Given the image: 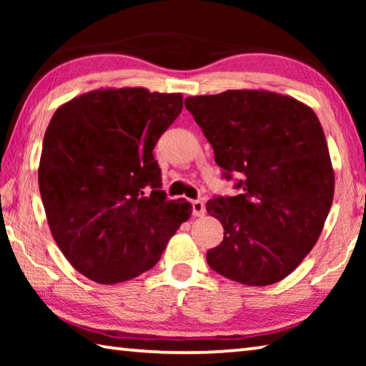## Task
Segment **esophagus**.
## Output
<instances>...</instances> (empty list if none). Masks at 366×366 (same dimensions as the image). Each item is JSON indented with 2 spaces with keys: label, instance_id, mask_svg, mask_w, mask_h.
I'll use <instances>...</instances> for the list:
<instances>
[{
  "label": "esophagus",
  "instance_id": "obj_1",
  "mask_svg": "<svg viewBox=\"0 0 366 366\" xmlns=\"http://www.w3.org/2000/svg\"><path fill=\"white\" fill-rule=\"evenodd\" d=\"M192 213H194V216H198V218H200V216H205V213H207L205 203H203L202 200L192 202Z\"/></svg>",
  "mask_w": 366,
  "mask_h": 366
}]
</instances>
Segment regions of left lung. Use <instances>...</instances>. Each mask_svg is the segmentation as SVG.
<instances>
[{
    "mask_svg": "<svg viewBox=\"0 0 366 366\" xmlns=\"http://www.w3.org/2000/svg\"><path fill=\"white\" fill-rule=\"evenodd\" d=\"M224 176L242 174L235 197L207 212L224 239L207 252L209 268L245 286L287 277L313 249L334 197V169L315 111L268 90H226L185 98Z\"/></svg>",
    "mask_w": 366,
    "mask_h": 366,
    "instance_id": "8db88e82",
    "label": "left lung"
}]
</instances>
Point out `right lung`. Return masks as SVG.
I'll list each match as a JSON object with an SVG mask.
<instances>
[{"label": "right lung", "instance_id": "1", "mask_svg": "<svg viewBox=\"0 0 366 366\" xmlns=\"http://www.w3.org/2000/svg\"><path fill=\"white\" fill-rule=\"evenodd\" d=\"M181 94L98 89L54 111L39 185L54 242L98 284L131 281L158 263L192 214L168 200L153 148L182 111Z\"/></svg>", "mask_w": 366, "mask_h": 366}]
</instances>
